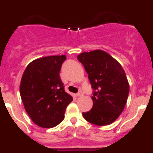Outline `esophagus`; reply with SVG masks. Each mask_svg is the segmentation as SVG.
Listing matches in <instances>:
<instances>
[{
    "label": "esophagus",
    "instance_id": "1",
    "mask_svg": "<svg viewBox=\"0 0 153 153\" xmlns=\"http://www.w3.org/2000/svg\"><path fill=\"white\" fill-rule=\"evenodd\" d=\"M76 97H82V96H83V93L80 91V92H79V93H76Z\"/></svg>",
    "mask_w": 153,
    "mask_h": 153
}]
</instances>
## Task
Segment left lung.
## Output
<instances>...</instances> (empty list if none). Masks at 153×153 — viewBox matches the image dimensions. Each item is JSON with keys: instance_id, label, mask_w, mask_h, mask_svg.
<instances>
[{"instance_id": "obj_1", "label": "left lung", "mask_w": 153, "mask_h": 153, "mask_svg": "<svg viewBox=\"0 0 153 153\" xmlns=\"http://www.w3.org/2000/svg\"><path fill=\"white\" fill-rule=\"evenodd\" d=\"M83 63L93 89V105L83 113L86 121L97 126L113 123L123 111L129 85L120 63L101 50L83 52L77 56Z\"/></svg>"}]
</instances>
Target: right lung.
I'll list each match as a JSON object with an SVG mask.
<instances>
[{"label":"right lung","mask_w":153,"mask_h":153,"mask_svg":"<svg viewBox=\"0 0 153 153\" xmlns=\"http://www.w3.org/2000/svg\"><path fill=\"white\" fill-rule=\"evenodd\" d=\"M65 55L44 56L27 65L21 78L20 93L25 110L33 123L52 128L64 119L73 97L66 93L60 76Z\"/></svg>","instance_id":"add662e5"}]
</instances>
